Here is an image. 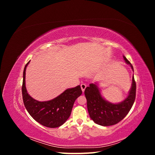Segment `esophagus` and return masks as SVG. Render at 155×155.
<instances>
[{"instance_id": "34e87169", "label": "esophagus", "mask_w": 155, "mask_h": 155, "mask_svg": "<svg viewBox=\"0 0 155 155\" xmlns=\"http://www.w3.org/2000/svg\"><path fill=\"white\" fill-rule=\"evenodd\" d=\"M86 87H87V85H86V84H85V83H82L81 85V90H82L83 92L85 91Z\"/></svg>"}]
</instances>
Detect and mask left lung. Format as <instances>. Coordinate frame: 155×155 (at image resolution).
I'll return each mask as SVG.
<instances>
[{"label":"left lung","instance_id":"8db88e82","mask_svg":"<svg viewBox=\"0 0 155 155\" xmlns=\"http://www.w3.org/2000/svg\"><path fill=\"white\" fill-rule=\"evenodd\" d=\"M127 64L134 71L133 65L124 55ZM132 86L128 96L118 104H112L107 101L101 94L100 88L96 83H91L85 90L87 101V109L91 118L94 122L102 126H110L118 124L129 113L136 97V82L133 77Z\"/></svg>","mask_w":155,"mask_h":155}]
</instances>
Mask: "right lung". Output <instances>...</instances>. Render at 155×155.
<instances>
[{
  "label": "right lung",
  "instance_id": "add662e5",
  "mask_svg": "<svg viewBox=\"0 0 155 155\" xmlns=\"http://www.w3.org/2000/svg\"><path fill=\"white\" fill-rule=\"evenodd\" d=\"M29 63L25 65L23 72L22 86V99L26 109L32 118L40 124L50 128L58 127L70 117L75 101L82 94L81 87L78 85L68 88L51 100H35L27 92L25 85L26 69Z\"/></svg>",
  "mask_w": 155,
  "mask_h": 155
}]
</instances>
